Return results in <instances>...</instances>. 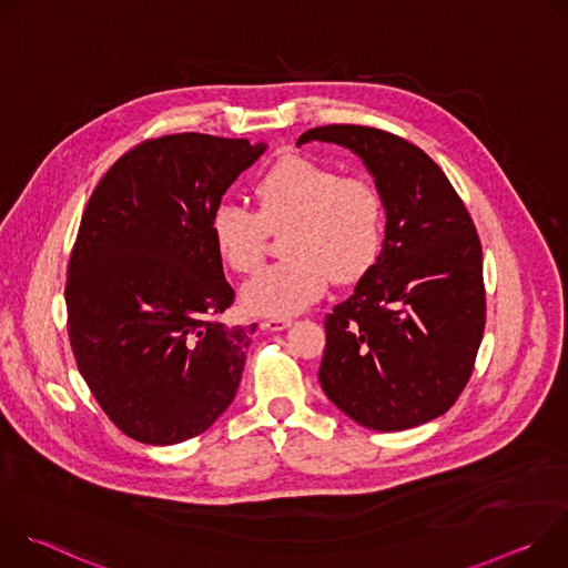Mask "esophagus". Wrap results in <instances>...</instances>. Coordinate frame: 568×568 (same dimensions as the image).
I'll list each match as a JSON object with an SVG mask.
<instances>
[{"label": "esophagus", "instance_id": "obj_1", "mask_svg": "<svg viewBox=\"0 0 568 568\" xmlns=\"http://www.w3.org/2000/svg\"><path fill=\"white\" fill-rule=\"evenodd\" d=\"M290 326H292L290 318H265V321L261 323V328H263V331H270V333L285 331V328H290Z\"/></svg>", "mask_w": 568, "mask_h": 568}]
</instances>
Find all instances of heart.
I'll return each mask as SVG.
<instances>
[{
  "instance_id": "1",
  "label": "heart",
  "mask_w": 568,
  "mask_h": 568,
  "mask_svg": "<svg viewBox=\"0 0 568 568\" xmlns=\"http://www.w3.org/2000/svg\"><path fill=\"white\" fill-rule=\"evenodd\" d=\"M254 195L258 213L233 202L215 206L209 231L224 265L250 274L265 256L270 231H283L281 263L242 287L252 314L285 318L314 303L328 287L362 278L377 261L384 235V202L364 178L287 154L265 171Z\"/></svg>"
}]
</instances>
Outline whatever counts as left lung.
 Listing matches in <instances>:
<instances>
[{"mask_svg":"<svg viewBox=\"0 0 568 568\" xmlns=\"http://www.w3.org/2000/svg\"><path fill=\"white\" fill-rule=\"evenodd\" d=\"M353 150L386 211L375 265L326 316L318 382L355 423L402 432L443 416L463 393L485 328L476 226L436 161L397 134L323 125L296 145Z\"/></svg>","mask_w":568,"mask_h":568,"instance_id":"8db88e82","label":"left lung"}]
</instances>
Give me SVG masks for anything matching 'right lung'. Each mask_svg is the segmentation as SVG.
<instances>
[{
  "label": "right lung",
  "mask_w": 568,
  "mask_h": 568,
  "mask_svg": "<svg viewBox=\"0 0 568 568\" xmlns=\"http://www.w3.org/2000/svg\"><path fill=\"white\" fill-rule=\"evenodd\" d=\"M265 143L182 132L128 150L94 189L71 250L67 333L108 418L145 445L204 434L235 397L252 326L209 222Z\"/></svg>",
  "instance_id": "1"
}]
</instances>
